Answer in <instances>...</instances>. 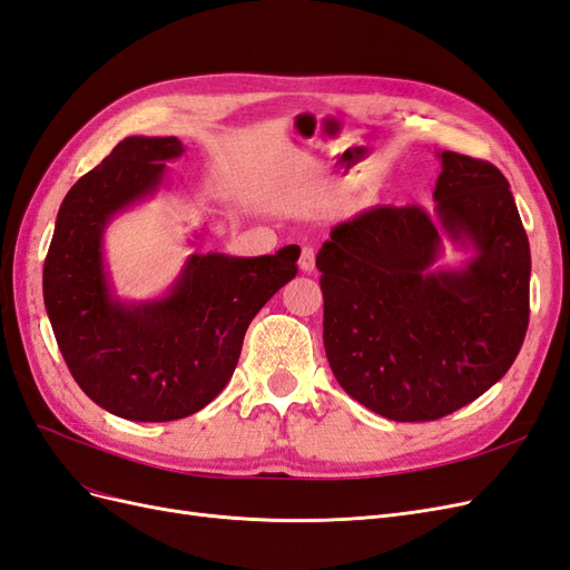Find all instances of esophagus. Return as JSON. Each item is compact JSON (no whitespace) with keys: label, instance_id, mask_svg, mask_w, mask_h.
<instances>
[{"label":"esophagus","instance_id":"1","mask_svg":"<svg viewBox=\"0 0 570 570\" xmlns=\"http://www.w3.org/2000/svg\"><path fill=\"white\" fill-rule=\"evenodd\" d=\"M299 268H302L304 273H314V268H316V252H314L312 247H304V249H302Z\"/></svg>","mask_w":570,"mask_h":570}]
</instances>
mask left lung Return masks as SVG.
<instances>
[{"mask_svg":"<svg viewBox=\"0 0 570 570\" xmlns=\"http://www.w3.org/2000/svg\"><path fill=\"white\" fill-rule=\"evenodd\" d=\"M435 209L373 206L318 249L323 344L342 390L390 421H438L502 377L530 318V245L497 166L440 151ZM446 236L472 258L440 269Z\"/></svg>","mask_w":570,"mask_h":570,"instance_id":"obj_1","label":"left lung"}]
</instances>
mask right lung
I'll return each mask as SVG.
<instances>
[{
  "label": "right lung",
  "instance_id": "1",
  "mask_svg": "<svg viewBox=\"0 0 570 570\" xmlns=\"http://www.w3.org/2000/svg\"><path fill=\"white\" fill-rule=\"evenodd\" d=\"M178 137L130 135L63 197L45 258V308L68 371L114 416L164 423L220 394L252 318L297 275L299 247L266 256L189 254L164 297L124 302L105 264L116 214L151 197Z\"/></svg>",
  "mask_w": 570,
  "mask_h": 570
}]
</instances>
